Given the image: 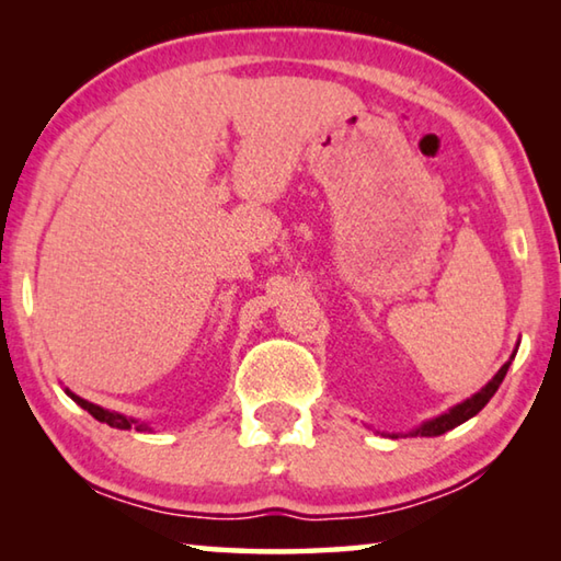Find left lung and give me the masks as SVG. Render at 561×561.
I'll use <instances>...</instances> for the list:
<instances>
[{
	"label": "left lung",
	"mask_w": 561,
	"mask_h": 561,
	"mask_svg": "<svg viewBox=\"0 0 561 561\" xmlns=\"http://www.w3.org/2000/svg\"><path fill=\"white\" fill-rule=\"evenodd\" d=\"M512 358H515V354H512ZM512 358L507 360L505 366L500 368V371H497L495 376H492V381H488L485 388H480V391L474 393V396H470L468 401L453 405L450 411H445V413H440L438 417H431V421H425L423 425H417L415 431H411V435H421V438H435V435H443V433H448V431H453V428H458L460 423L470 421L472 415H478V413L482 411V408L488 405L490 398L495 396V391H497L500 383H502V378L507 376V368H510V364H512ZM393 438H398V433H393Z\"/></svg>",
	"instance_id": "obj_1"
}]
</instances>
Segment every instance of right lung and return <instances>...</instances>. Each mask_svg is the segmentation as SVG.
<instances>
[{
    "label": "right lung",
    "instance_id": "obj_1",
    "mask_svg": "<svg viewBox=\"0 0 561 561\" xmlns=\"http://www.w3.org/2000/svg\"><path fill=\"white\" fill-rule=\"evenodd\" d=\"M69 393L76 403H79L83 411H89L93 417H96V421H101V423H108L111 428H118V431H128V428H136V431H148V425L146 423H138V421H133V417H126V415H121V413H113V411H106V408H101V405H96V403H89V401H83L81 396H76V393H71V391H66Z\"/></svg>",
    "mask_w": 561,
    "mask_h": 561
}]
</instances>
